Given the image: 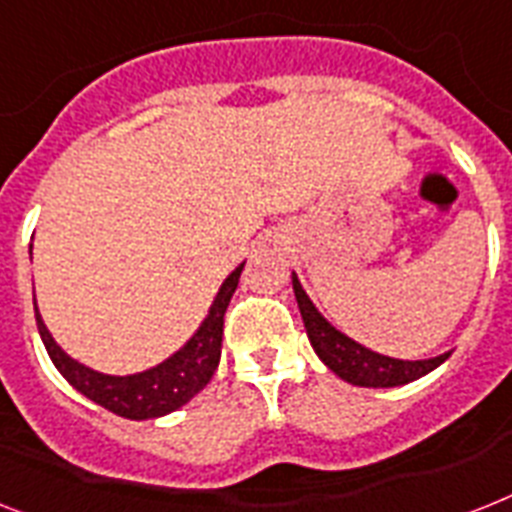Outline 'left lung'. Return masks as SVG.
<instances>
[{"instance_id":"obj_1","label":"left lung","mask_w":512,"mask_h":512,"mask_svg":"<svg viewBox=\"0 0 512 512\" xmlns=\"http://www.w3.org/2000/svg\"><path fill=\"white\" fill-rule=\"evenodd\" d=\"M292 286L313 350L318 352V357H321L323 363H326L336 376L344 378V381H350V384L373 386V389H376V386L410 384L415 378L426 376V373H431L434 368H439V365L450 357V352H444V355L431 357V360H394V357L371 352L368 347H363V344L352 342L350 336H344L342 331H336V328L315 310V305L305 294V289H302L297 276H292Z\"/></svg>"}]
</instances>
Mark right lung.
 Instances as JSON below:
<instances>
[{
  "instance_id": "obj_1",
  "label": "right lung",
  "mask_w": 512,
  "mask_h": 512,
  "mask_svg": "<svg viewBox=\"0 0 512 512\" xmlns=\"http://www.w3.org/2000/svg\"><path fill=\"white\" fill-rule=\"evenodd\" d=\"M242 270L244 263L223 281L218 297L210 307V315L199 326L197 334L191 336L184 350H178L157 368H149V371L136 373V376H105V373L91 371L86 365L76 363L73 357H68L57 347V342L41 321L39 307H36V326H39L41 342L47 347L52 363L57 365V371L68 378V384L78 389L83 397L107 407L110 413L120 415V418H131V421L160 418V415H168L186 405L194 394H199L210 384V378L220 363L223 315H226V307L231 302V294L239 286Z\"/></svg>"
}]
</instances>
